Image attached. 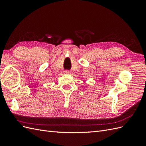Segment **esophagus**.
I'll return each instance as SVG.
<instances>
[{"label":"esophagus","instance_id":"esophagus-1","mask_svg":"<svg viewBox=\"0 0 146 146\" xmlns=\"http://www.w3.org/2000/svg\"><path fill=\"white\" fill-rule=\"evenodd\" d=\"M70 73V72L69 71V70H65V71H64V74H69Z\"/></svg>","mask_w":146,"mask_h":146}]
</instances>
